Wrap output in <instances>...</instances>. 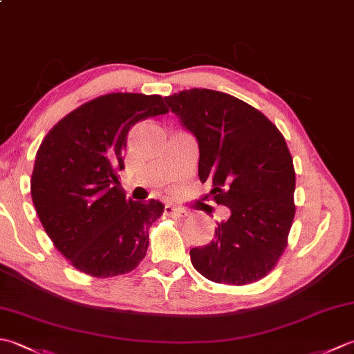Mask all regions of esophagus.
Masks as SVG:
<instances>
[{"label": "esophagus", "mask_w": 354, "mask_h": 354, "mask_svg": "<svg viewBox=\"0 0 354 354\" xmlns=\"http://www.w3.org/2000/svg\"><path fill=\"white\" fill-rule=\"evenodd\" d=\"M164 212L167 213V214H170V216H176V217H183V216H187V213L184 212V209H181V208H178V207H175V205H165V208H164Z\"/></svg>", "instance_id": "34e87169"}]
</instances>
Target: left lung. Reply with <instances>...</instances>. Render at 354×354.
<instances>
[{
  "instance_id": "left-lung-1",
  "label": "left lung",
  "mask_w": 354,
  "mask_h": 354,
  "mask_svg": "<svg viewBox=\"0 0 354 354\" xmlns=\"http://www.w3.org/2000/svg\"><path fill=\"white\" fill-rule=\"evenodd\" d=\"M199 142L207 199L231 209L214 240L193 248L194 269L214 283L243 286L272 270L295 217V169L283 133L251 104L205 88L164 97Z\"/></svg>"
}]
</instances>
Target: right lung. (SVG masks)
Returning <instances> with one entry per match:
<instances>
[{
	"label": "right lung",
	"instance_id": "add662e5",
	"mask_svg": "<svg viewBox=\"0 0 354 354\" xmlns=\"http://www.w3.org/2000/svg\"><path fill=\"white\" fill-rule=\"evenodd\" d=\"M167 112L161 95L111 93L80 104L42 140L33 204L53 245L80 272L123 275L146 257L149 227L164 205L126 199L117 170L131 127Z\"/></svg>",
	"mask_w": 354,
	"mask_h": 354
}]
</instances>
